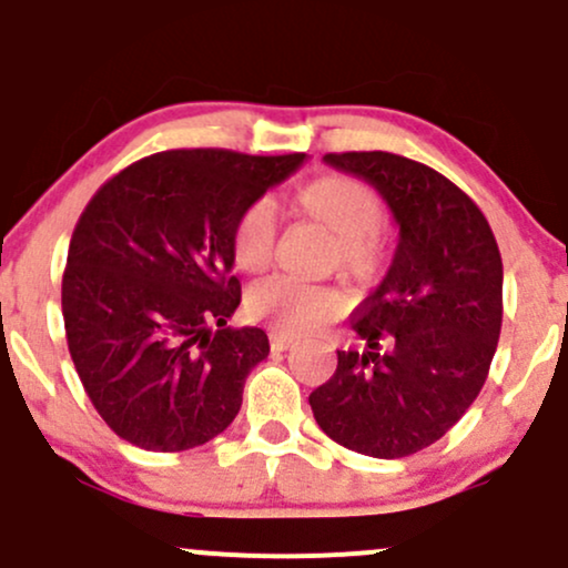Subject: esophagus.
Returning a JSON list of instances; mask_svg holds the SVG:
<instances>
[{"instance_id": "esophagus-1", "label": "esophagus", "mask_w": 568, "mask_h": 568, "mask_svg": "<svg viewBox=\"0 0 568 568\" xmlns=\"http://www.w3.org/2000/svg\"><path fill=\"white\" fill-rule=\"evenodd\" d=\"M268 345H272V351H288L291 345H294V337H288V334H277V332H272L268 334Z\"/></svg>"}]
</instances>
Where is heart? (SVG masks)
Returning a JSON list of instances; mask_svg holds the SVG:
<instances>
[{
  "instance_id": "obj_1",
  "label": "heart",
  "mask_w": 568,
  "mask_h": 568,
  "mask_svg": "<svg viewBox=\"0 0 568 568\" xmlns=\"http://www.w3.org/2000/svg\"><path fill=\"white\" fill-rule=\"evenodd\" d=\"M296 206L307 217L318 220L337 236V261L356 280L373 277L384 258L381 242L378 195L351 176H324L296 193ZM277 247V214L272 201L258 199L239 212L231 229V253L244 272H264ZM348 307L343 291L332 285H307L285 274L261 280L244 296V310L253 321H264L274 332L307 334L326 321L339 318Z\"/></svg>"
}]
</instances>
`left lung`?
I'll return each instance as SVG.
<instances>
[{"label": "left lung", "mask_w": 568, "mask_h": 568, "mask_svg": "<svg viewBox=\"0 0 568 568\" xmlns=\"http://www.w3.org/2000/svg\"><path fill=\"white\" fill-rule=\"evenodd\" d=\"M378 190L399 229L386 277L351 329L362 351L310 394L318 427L378 459L416 455L457 425L485 386L504 321V264L481 209L438 171L392 152L326 154Z\"/></svg>", "instance_id": "obj_1"}]
</instances>
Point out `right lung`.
<instances>
[{"mask_svg": "<svg viewBox=\"0 0 568 568\" xmlns=\"http://www.w3.org/2000/svg\"><path fill=\"white\" fill-rule=\"evenodd\" d=\"M302 163L300 152L171 149L119 171L83 209L62 277L64 332L83 389L119 438L184 452L236 419L268 337L229 326L242 302L231 229Z\"/></svg>", "mask_w": 568, "mask_h": 568, "instance_id": "1", "label": "right lung"}]
</instances>
